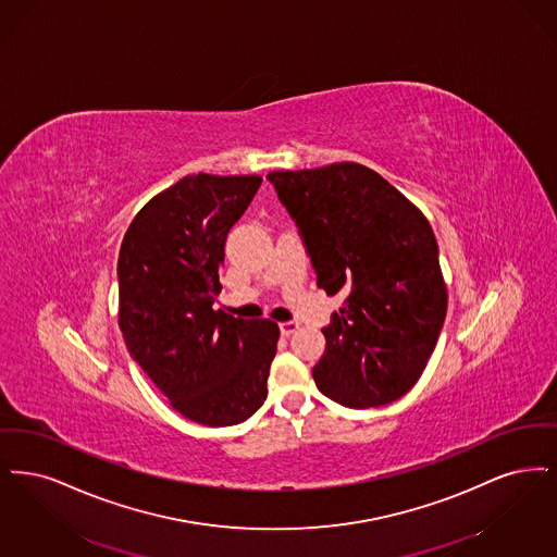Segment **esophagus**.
Masks as SVG:
<instances>
[{
  "label": "esophagus",
  "instance_id": "34e87169",
  "mask_svg": "<svg viewBox=\"0 0 557 557\" xmlns=\"http://www.w3.org/2000/svg\"><path fill=\"white\" fill-rule=\"evenodd\" d=\"M278 329H281V335H283V337H290L293 333H297V331H299V324L289 320V322H281V324H278Z\"/></svg>",
  "mask_w": 557,
  "mask_h": 557
}]
</instances>
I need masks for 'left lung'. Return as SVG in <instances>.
Listing matches in <instances>:
<instances>
[{
    "label": "left lung",
    "mask_w": 557,
    "mask_h": 557,
    "mask_svg": "<svg viewBox=\"0 0 557 557\" xmlns=\"http://www.w3.org/2000/svg\"><path fill=\"white\" fill-rule=\"evenodd\" d=\"M267 178L299 231L318 287L345 295L322 329L315 387L354 410L399 399L420 379L447 312L429 220L362 164L278 170Z\"/></svg>",
    "instance_id": "left-lung-1"
}]
</instances>
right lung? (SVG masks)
<instances>
[{
	"instance_id": "obj_1",
	"label": "right lung",
	"mask_w": 557,
	"mask_h": 557,
	"mask_svg": "<svg viewBox=\"0 0 557 557\" xmlns=\"http://www.w3.org/2000/svg\"><path fill=\"white\" fill-rule=\"evenodd\" d=\"M260 176L189 174L149 199L119 256V324L131 358L170 406L203 426H231L267 401L278 326L214 310L228 231Z\"/></svg>"
}]
</instances>
